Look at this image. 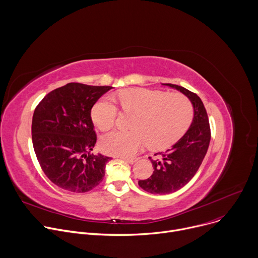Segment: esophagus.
<instances>
[{
    "mask_svg": "<svg viewBox=\"0 0 258 258\" xmlns=\"http://www.w3.org/2000/svg\"><path fill=\"white\" fill-rule=\"evenodd\" d=\"M121 159H123L125 162L130 163V164H134L136 161H137V158L136 157H122Z\"/></svg>",
    "mask_w": 258,
    "mask_h": 258,
    "instance_id": "1",
    "label": "esophagus"
}]
</instances>
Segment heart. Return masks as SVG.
<instances>
[{
    "label": "heart",
    "instance_id": "1",
    "mask_svg": "<svg viewBox=\"0 0 258 258\" xmlns=\"http://www.w3.org/2000/svg\"><path fill=\"white\" fill-rule=\"evenodd\" d=\"M117 102L122 111L133 112L135 117L132 131H112L100 140L102 151L116 156H132L146 143L153 150L167 148L185 134L193 116L191 102L178 93L125 90L118 93ZM117 114L118 108L109 97L100 99L91 112L95 125L101 131L112 127Z\"/></svg>",
    "mask_w": 258,
    "mask_h": 258
}]
</instances>
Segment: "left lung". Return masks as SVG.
I'll return each mask as SVG.
<instances>
[{
	"label": "left lung",
	"mask_w": 258,
	"mask_h": 258,
	"mask_svg": "<svg viewBox=\"0 0 258 258\" xmlns=\"http://www.w3.org/2000/svg\"><path fill=\"white\" fill-rule=\"evenodd\" d=\"M162 85L179 91L191 101L194 117L187 133L171 149L158 152L153 158L149 157L154 171L150 177L139 180L143 190L160 195L175 192L192 179L206 155L211 137L207 112L201 99L182 87Z\"/></svg>",
	"instance_id": "8db88e82"
}]
</instances>
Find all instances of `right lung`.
<instances>
[{"label":"right lung","instance_id":"right-lung-1","mask_svg":"<svg viewBox=\"0 0 258 258\" xmlns=\"http://www.w3.org/2000/svg\"><path fill=\"white\" fill-rule=\"evenodd\" d=\"M111 89L69 83L36 106L31 123L33 149L43 171L59 188L85 193L103 180L111 158L92 153L97 136L91 110Z\"/></svg>","mask_w":258,"mask_h":258}]
</instances>
